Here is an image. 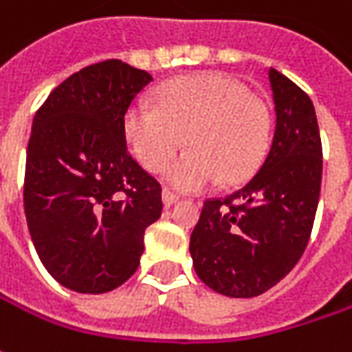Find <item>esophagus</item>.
<instances>
[{
  "instance_id": "1",
  "label": "esophagus",
  "mask_w": 352,
  "mask_h": 352,
  "mask_svg": "<svg viewBox=\"0 0 352 352\" xmlns=\"http://www.w3.org/2000/svg\"><path fill=\"white\" fill-rule=\"evenodd\" d=\"M179 201V195H175V192L171 191H165L161 192V203H163V206H173Z\"/></svg>"
}]
</instances>
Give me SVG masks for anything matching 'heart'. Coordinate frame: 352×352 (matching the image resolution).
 Listing matches in <instances>:
<instances>
[{
    "instance_id": "b5f03b06",
    "label": "heart",
    "mask_w": 352,
    "mask_h": 352,
    "mask_svg": "<svg viewBox=\"0 0 352 352\" xmlns=\"http://www.w3.org/2000/svg\"><path fill=\"white\" fill-rule=\"evenodd\" d=\"M157 106L135 102L124 133L138 161L160 171L179 147L189 146L165 171L177 191H203L222 179L238 185L254 175L267 147V114L246 86L224 74H191L157 88Z\"/></svg>"
}]
</instances>
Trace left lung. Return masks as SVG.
<instances>
[{"instance_id": "left-lung-1", "label": "left lung", "mask_w": 352, "mask_h": 352, "mask_svg": "<svg viewBox=\"0 0 352 352\" xmlns=\"http://www.w3.org/2000/svg\"><path fill=\"white\" fill-rule=\"evenodd\" d=\"M276 128L260 171L226 199L206 201L189 252L201 282L256 298L283 280L307 246L321 191V138L311 98L267 69Z\"/></svg>"}]
</instances>
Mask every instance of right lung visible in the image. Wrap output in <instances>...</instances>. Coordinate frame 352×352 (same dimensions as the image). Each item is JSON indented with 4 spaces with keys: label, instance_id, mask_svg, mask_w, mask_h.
Listing matches in <instances>:
<instances>
[{
    "label": "right lung",
    "instance_id": "1",
    "mask_svg": "<svg viewBox=\"0 0 352 352\" xmlns=\"http://www.w3.org/2000/svg\"><path fill=\"white\" fill-rule=\"evenodd\" d=\"M151 74L122 60L74 72L33 120L25 217L47 272L78 294L130 280L144 234L161 217V187L131 160L124 116Z\"/></svg>",
    "mask_w": 352,
    "mask_h": 352
}]
</instances>
